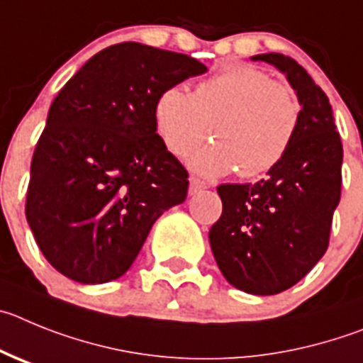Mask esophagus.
<instances>
[{"label":"esophagus","mask_w":363,"mask_h":363,"mask_svg":"<svg viewBox=\"0 0 363 363\" xmlns=\"http://www.w3.org/2000/svg\"><path fill=\"white\" fill-rule=\"evenodd\" d=\"M204 188H206V182H202L201 179L197 177H189V194L195 195L199 194V191H202Z\"/></svg>","instance_id":"obj_1"}]
</instances>
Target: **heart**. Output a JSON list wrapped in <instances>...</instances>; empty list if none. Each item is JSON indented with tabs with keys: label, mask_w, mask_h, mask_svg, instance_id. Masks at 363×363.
Masks as SVG:
<instances>
[{
	"label": "heart",
	"mask_w": 363,
	"mask_h": 363,
	"mask_svg": "<svg viewBox=\"0 0 363 363\" xmlns=\"http://www.w3.org/2000/svg\"><path fill=\"white\" fill-rule=\"evenodd\" d=\"M302 103L287 83L253 67H233L195 88L194 96L172 86L153 104V125L169 153L184 157L211 137L215 145L189 164L204 177L237 169L253 179L275 168L291 148Z\"/></svg>",
	"instance_id": "1"
}]
</instances>
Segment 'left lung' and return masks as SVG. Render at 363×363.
<instances>
[{"label":"left lung","mask_w":363,"mask_h":363,"mask_svg":"<svg viewBox=\"0 0 363 363\" xmlns=\"http://www.w3.org/2000/svg\"><path fill=\"white\" fill-rule=\"evenodd\" d=\"M284 74L302 103V119L282 161L255 184H220L222 215L210 246L224 279L250 295H277L324 257L340 202L342 150L333 108L308 72L284 54H259Z\"/></svg>","instance_id":"1"}]
</instances>
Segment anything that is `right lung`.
Listing matches in <instances>:
<instances>
[{"mask_svg":"<svg viewBox=\"0 0 363 363\" xmlns=\"http://www.w3.org/2000/svg\"><path fill=\"white\" fill-rule=\"evenodd\" d=\"M201 61L126 41L97 52L60 90L30 164L28 226L45 259L81 284L123 277L153 222L188 195L153 104L206 74Z\"/></svg>","mask_w":363,"mask_h":363,"instance_id":"obj_1","label":"right lung"}]
</instances>
